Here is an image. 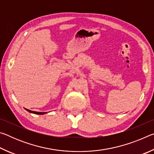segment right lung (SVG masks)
<instances>
[{
    "instance_id": "1",
    "label": "right lung",
    "mask_w": 154,
    "mask_h": 154,
    "mask_svg": "<svg viewBox=\"0 0 154 154\" xmlns=\"http://www.w3.org/2000/svg\"><path fill=\"white\" fill-rule=\"evenodd\" d=\"M26 110L29 112V113H32L37 114V115H43V114H45V113H48V112H36V111H30V110H29V109H26Z\"/></svg>"
}]
</instances>
